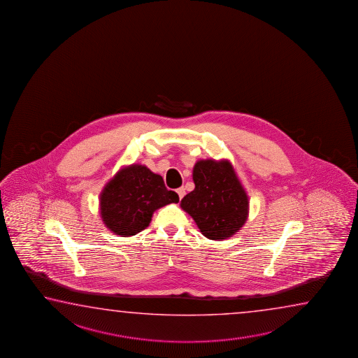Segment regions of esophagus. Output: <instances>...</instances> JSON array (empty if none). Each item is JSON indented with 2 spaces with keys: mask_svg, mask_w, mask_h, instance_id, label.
<instances>
[{
  "mask_svg": "<svg viewBox=\"0 0 358 358\" xmlns=\"http://www.w3.org/2000/svg\"><path fill=\"white\" fill-rule=\"evenodd\" d=\"M176 193H178V195H179V199H182V196L185 195V189L182 188H178L176 189Z\"/></svg>",
  "mask_w": 358,
  "mask_h": 358,
  "instance_id": "esophagus-1",
  "label": "esophagus"
}]
</instances>
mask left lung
I'll return each mask as SVG.
<instances>
[{"label":"left lung","instance_id":"1","mask_svg":"<svg viewBox=\"0 0 358 358\" xmlns=\"http://www.w3.org/2000/svg\"><path fill=\"white\" fill-rule=\"evenodd\" d=\"M195 188L180 201L194 219L200 233L212 241H224L245 224L249 198L229 160L201 159L193 168Z\"/></svg>","mask_w":358,"mask_h":358}]
</instances>
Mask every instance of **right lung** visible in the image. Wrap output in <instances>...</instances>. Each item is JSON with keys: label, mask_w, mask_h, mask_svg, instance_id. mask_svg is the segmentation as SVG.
I'll return each mask as SVG.
<instances>
[{"label": "right lung", "mask_w": 358, "mask_h": 358, "mask_svg": "<svg viewBox=\"0 0 358 358\" xmlns=\"http://www.w3.org/2000/svg\"><path fill=\"white\" fill-rule=\"evenodd\" d=\"M176 192L168 190L162 176L145 165L122 166L105 184L100 196V217L114 234L131 236L144 231L159 208L178 203Z\"/></svg>", "instance_id": "add662e5"}]
</instances>
